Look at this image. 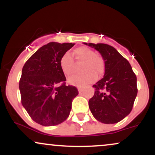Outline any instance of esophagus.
Returning a JSON list of instances; mask_svg holds the SVG:
<instances>
[{"label": "esophagus", "mask_w": 155, "mask_h": 155, "mask_svg": "<svg viewBox=\"0 0 155 155\" xmlns=\"http://www.w3.org/2000/svg\"><path fill=\"white\" fill-rule=\"evenodd\" d=\"M83 90H84V89H83L82 87H79V88H78V90H79V94H80V93H81V92H82Z\"/></svg>", "instance_id": "obj_1"}]
</instances>
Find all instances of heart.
<instances>
[{
	"label": "heart",
	"instance_id": "b5f03b06",
	"mask_svg": "<svg viewBox=\"0 0 155 155\" xmlns=\"http://www.w3.org/2000/svg\"><path fill=\"white\" fill-rule=\"evenodd\" d=\"M73 54L77 61H84L81 71H84L76 74L68 78V81L74 86L83 87L92 82L96 79L97 75H101L104 71V61L101 55L95 54L92 49L86 47L76 48ZM60 66L65 76H69L75 71V63L72 54L67 51L61 57Z\"/></svg>",
	"mask_w": 155,
	"mask_h": 155
}]
</instances>
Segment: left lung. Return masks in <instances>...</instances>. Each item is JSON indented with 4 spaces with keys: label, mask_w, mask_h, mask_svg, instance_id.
<instances>
[{
    "label": "left lung",
    "mask_w": 155,
    "mask_h": 155,
    "mask_svg": "<svg viewBox=\"0 0 155 155\" xmlns=\"http://www.w3.org/2000/svg\"><path fill=\"white\" fill-rule=\"evenodd\" d=\"M84 44L98 51L105 63L104 76L92 86L95 94L89 101V107L99 122L117 123L132 111L138 92L136 74L115 48L106 44Z\"/></svg>",
    "instance_id": "8db88e82"
}]
</instances>
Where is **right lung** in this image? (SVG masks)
<instances>
[{
    "instance_id": "1",
    "label": "right lung",
    "mask_w": 155,
    "mask_h": 155,
    "mask_svg": "<svg viewBox=\"0 0 155 155\" xmlns=\"http://www.w3.org/2000/svg\"><path fill=\"white\" fill-rule=\"evenodd\" d=\"M74 46L50 42L35 51L22 68L19 84L21 102L36 123L57 125L69 116L72 101L79 92L76 87L65 85L60 60Z\"/></svg>"
}]
</instances>
